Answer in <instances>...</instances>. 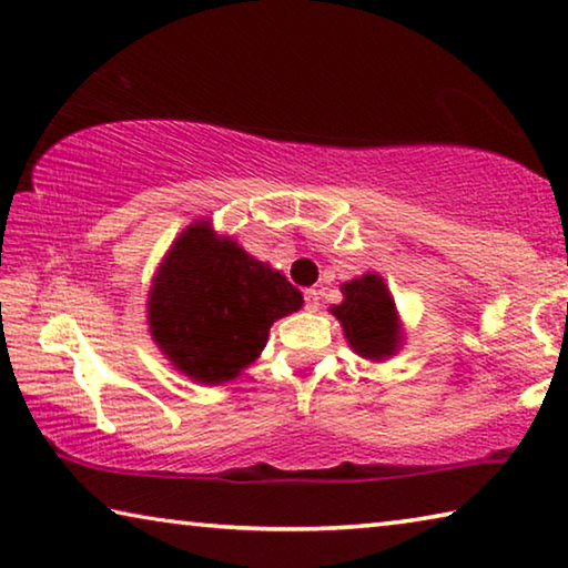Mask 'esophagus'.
Here are the masks:
<instances>
[{
  "instance_id": "34e87169",
  "label": "esophagus",
  "mask_w": 568,
  "mask_h": 568,
  "mask_svg": "<svg viewBox=\"0 0 568 568\" xmlns=\"http://www.w3.org/2000/svg\"><path fill=\"white\" fill-rule=\"evenodd\" d=\"M303 301H305V307L307 311H318V305H321V293L318 291H313V287H307V291L303 293Z\"/></svg>"
}]
</instances>
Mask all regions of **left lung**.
Returning a JSON list of instances; mask_svg holds the SVG:
<instances>
[{
    "mask_svg": "<svg viewBox=\"0 0 568 568\" xmlns=\"http://www.w3.org/2000/svg\"><path fill=\"white\" fill-rule=\"evenodd\" d=\"M343 301L331 305L351 351L371 363H383L403 345V323L396 301L378 273H363L341 285Z\"/></svg>",
    "mask_w": 568,
    "mask_h": 568,
    "instance_id": "left-lung-1",
    "label": "left lung"
}]
</instances>
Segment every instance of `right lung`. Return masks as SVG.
I'll use <instances>...</instances> for the list:
<instances>
[{"label":"right lung","mask_w":568,"mask_h":568,"mask_svg":"<svg viewBox=\"0 0 568 568\" xmlns=\"http://www.w3.org/2000/svg\"><path fill=\"white\" fill-rule=\"evenodd\" d=\"M301 307L303 293L281 271L200 217L172 240L152 275L148 325L172 368L220 386L263 353L275 321Z\"/></svg>","instance_id":"obj_1"}]
</instances>
